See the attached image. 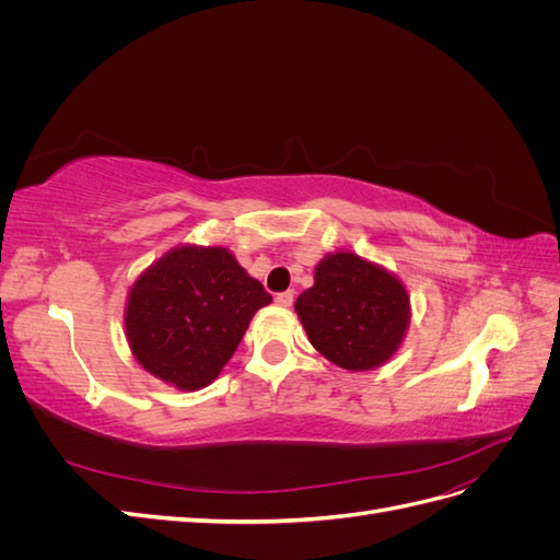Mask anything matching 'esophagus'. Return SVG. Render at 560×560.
<instances>
[{
	"instance_id": "34e87169",
	"label": "esophagus",
	"mask_w": 560,
	"mask_h": 560,
	"mask_svg": "<svg viewBox=\"0 0 560 560\" xmlns=\"http://www.w3.org/2000/svg\"><path fill=\"white\" fill-rule=\"evenodd\" d=\"M276 303H278V306H282V308H290L292 303H294V292L290 290V292L278 294V296H276Z\"/></svg>"
}]
</instances>
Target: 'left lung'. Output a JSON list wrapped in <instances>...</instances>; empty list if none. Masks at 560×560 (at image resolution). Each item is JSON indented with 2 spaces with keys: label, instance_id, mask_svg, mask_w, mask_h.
I'll list each match as a JSON object with an SVG mask.
<instances>
[{
  "label": "left lung",
  "instance_id": "obj_1",
  "mask_svg": "<svg viewBox=\"0 0 560 560\" xmlns=\"http://www.w3.org/2000/svg\"><path fill=\"white\" fill-rule=\"evenodd\" d=\"M294 311L313 348L348 371L385 364L411 322V299L397 276L352 252L327 254Z\"/></svg>",
  "mask_w": 560,
  "mask_h": 560
}]
</instances>
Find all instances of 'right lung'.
<instances>
[{"label":"right lung","mask_w":560,"mask_h":560,"mask_svg":"<svg viewBox=\"0 0 560 560\" xmlns=\"http://www.w3.org/2000/svg\"><path fill=\"white\" fill-rule=\"evenodd\" d=\"M270 301L226 247L179 245L130 287L128 346L151 376L191 393L219 376Z\"/></svg>","instance_id":"obj_1"}]
</instances>
